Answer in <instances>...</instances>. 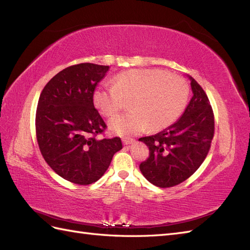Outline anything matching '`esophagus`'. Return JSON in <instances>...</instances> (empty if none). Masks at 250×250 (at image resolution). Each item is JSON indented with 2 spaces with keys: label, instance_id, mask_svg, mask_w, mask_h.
Listing matches in <instances>:
<instances>
[{
  "label": "esophagus",
  "instance_id": "34e87169",
  "mask_svg": "<svg viewBox=\"0 0 250 250\" xmlns=\"http://www.w3.org/2000/svg\"><path fill=\"white\" fill-rule=\"evenodd\" d=\"M134 142V140L133 139H128V138H125V139H123V143H124V145H130V144H132Z\"/></svg>",
  "mask_w": 250,
  "mask_h": 250
}]
</instances>
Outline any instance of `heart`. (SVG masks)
Here are the masks:
<instances>
[{
    "label": "heart",
    "mask_w": 250,
    "mask_h": 250,
    "mask_svg": "<svg viewBox=\"0 0 250 250\" xmlns=\"http://www.w3.org/2000/svg\"><path fill=\"white\" fill-rule=\"evenodd\" d=\"M190 87L187 80L175 74L157 69L125 71L113 83L98 87L94 103L105 117H112L131 101L130 112L113 117L109 128L121 135L158 131L172 125L184 111Z\"/></svg>",
    "instance_id": "obj_1"
}]
</instances>
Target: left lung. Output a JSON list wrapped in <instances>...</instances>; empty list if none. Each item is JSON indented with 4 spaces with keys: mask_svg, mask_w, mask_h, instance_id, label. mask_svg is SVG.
Listing matches in <instances>:
<instances>
[{
    "mask_svg": "<svg viewBox=\"0 0 250 250\" xmlns=\"http://www.w3.org/2000/svg\"><path fill=\"white\" fill-rule=\"evenodd\" d=\"M188 77L193 96L183 116L163 131L139 140L150 150L140 170L149 183L160 188L179 185L193 175L206 160L214 137L208 98L197 81Z\"/></svg>",
    "mask_w": 250,
    "mask_h": 250,
    "instance_id": "8db88e82",
    "label": "left lung"
}]
</instances>
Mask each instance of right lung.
Here are the masks:
<instances>
[{"label": "right lung", "mask_w": 250, "mask_h": 250, "mask_svg": "<svg viewBox=\"0 0 250 250\" xmlns=\"http://www.w3.org/2000/svg\"><path fill=\"white\" fill-rule=\"evenodd\" d=\"M108 65L79 63L56 74L43 87L35 117L36 138L44 161L60 177L86 186L102 177L120 138L98 139L105 125L94 106V92Z\"/></svg>", "instance_id": "obj_1"}]
</instances>
